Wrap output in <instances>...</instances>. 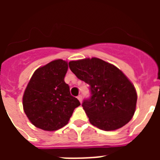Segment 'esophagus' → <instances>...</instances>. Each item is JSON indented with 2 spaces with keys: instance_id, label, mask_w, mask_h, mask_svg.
<instances>
[{
  "instance_id": "1",
  "label": "esophagus",
  "mask_w": 160,
  "mask_h": 160,
  "mask_svg": "<svg viewBox=\"0 0 160 160\" xmlns=\"http://www.w3.org/2000/svg\"><path fill=\"white\" fill-rule=\"evenodd\" d=\"M78 99L79 100V102H82V96L81 94L78 96Z\"/></svg>"
}]
</instances>
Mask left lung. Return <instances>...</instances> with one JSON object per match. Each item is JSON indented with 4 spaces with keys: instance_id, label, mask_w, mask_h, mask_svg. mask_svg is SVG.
<instances>
[{
    "instance_id": "left-lung-1",
    "label": "left lung",
    "mask_w": 160,
    "mask_h": 160,
    "mask_svg": "<svg viewBox=\"0 0 160 160\" xmlns=\"http://www.w3.org/2000/svg\"><path fill=\"white\" fill-rule=\"evenodd\" d=\"M69 66L90 86V97L82 106L90 123L103 131H114L129 122L135 114L137 94L119 69L96 58L71 61Z\"/></svg>"
}]
</instances>
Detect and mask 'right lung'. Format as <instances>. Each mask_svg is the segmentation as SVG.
I'll return each instance as SVG.
<instances>
[{
	"label": "right lung",
	"mask_w": 160,
	"mask_h": 160,
	"mask_svg": "<svg viewBox=\"0 0 160 160\" xmlns=\"http://www.w3.org/2000/svg\"><path fill=\"white\" fill-rule=\"evenodd\" d=\"M68 63L54 60L38 68L23 95V108L31 122L44 131H56L68 123L80 102L64 81Z\"/></svg>",
	"instance_id": "obj_1"
}]
</instances>
